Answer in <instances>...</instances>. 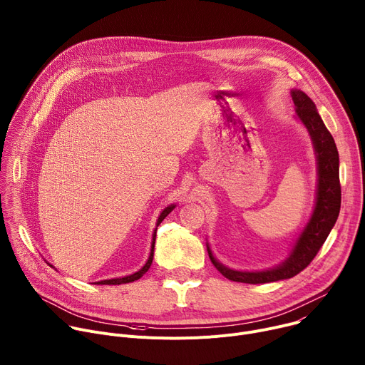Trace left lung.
<instances>
[{"instance_id": "left-lung-1", "label": "left lung", "mask_w": 365, "mask_h": 365, "mask_svg": "<svg viewBox=\"0 0 365 365\" xmlns=\"http://www.w3.org/2000/svg\"><path fill=\"white\" fill-rule=\"evenodd\" d=\"M293 101L297 107V115L307 128L316 153H317V170H319V184H317V198L314 212L310 222L300 235L297 244L289 257V259L268 271L259 272H242L226 268L215 259L209 247V257L216 267V269L230 281L247 282V284H264L278 279H286L297 275L303 271L317 255L322 245L332 230L341 209V184H339V155L335 140L331 132L323 123L314 103L299 90L292 91Z\"/></svg>"}]
</instances>
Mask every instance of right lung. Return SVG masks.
<instances>
[{
    "label": "right lung",
    "mask_w": 365,
    "mask_h": 365,
    "mask_svg": "<svg viewBox=\"0 0 365 365\" xmlns=\"http://www.w3.org/2000/svg\"><path fill=\"white\" fill-rule=\"evenodd\" d=\"M174 205L173 206H168L164 212L160 213V216H159V219H158V223H156V226H159L160 225V222L164 220L173 210H174ZM155 237H156V230H155V233H153V242H152V250H150V255H149V259H148V262L143 265V268L142 269H139L138 272H135V274H132V275H128V277H123V278H113V279H103V281H97L96 284H126V282H132V281H135V279H139L148 269H149V267H150V264H152V259H153V248H155Z\"/></svg>",
    "instance_id": "add662e5"
}]
</instances>
